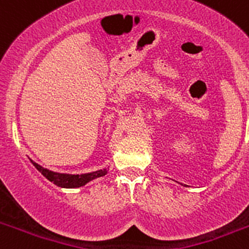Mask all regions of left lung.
Returning a JSON list of instances; mask_svg holds the SVG:
<instances>
[{
	"instance_id": "8db88e82",
	"label": "left lung",
	"mask_w": 249,
	"mask_h": 249,
	"mask_svg": "<svg viewBox=\"0 0 249 249\" xmlns=\"http://www.w3.org/2000/svg\"><path fill=\"white\" fill-rule=\"evenodd\" d=\"M181 184H182V183H181ZM183 186H184V187H187V186H186V184H183Z\"/></svg>"
}]
</instances>
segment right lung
<instances>
[{
    "label": "right lung",
    "mask_w": 249,
    "mask_h": 249,
    "mask_svg": "<svg viewBox=\"0 0 249 249\" xmlns=\"http://www.w3.org/2000/svg\"><path fill=\"white\" fill-rule=\"evenodd\" d=\"M31 163L34 164L37 168L38 172L42 173L48 181L52 182L56 186L61 187V188H78V187H83L89 182L97 179V178L103 177L108 173V168H102L98 171H93V172L89 173H81V175H72V173H61V172H54L51 169L45 168V167L39 166L36 163L35 160L30 158Z\"/></svg>",
    "instance_id": "right-lung-1"
}]
</instances>
